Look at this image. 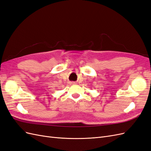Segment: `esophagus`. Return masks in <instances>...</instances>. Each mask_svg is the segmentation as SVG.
Returning a JSON list of instances; mask_svg holds the SVG:
<instances>
[{
    "label": "esophagus",
    "instance_id": "obj_1",
    "mask_svg": "<svg viewBox=\"0 0 151 151\" xmlns=\"http://www.w3.org/2000/svg\"><path fill=\"white\" fill-rule=\"evenodd\" d=\"M70 84L74 85V84H76V83H75V82H70Z\"/></svg>",
    "mask_w": 151,
    "mask_h": 151
}]
</instances>
